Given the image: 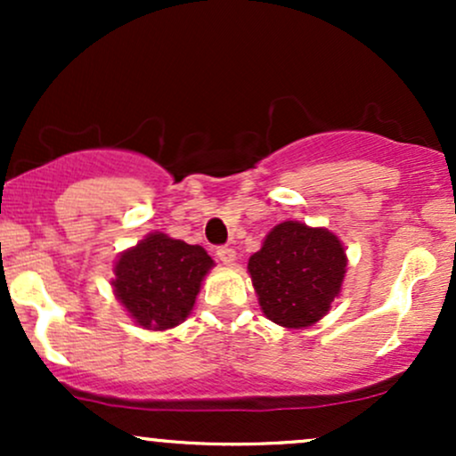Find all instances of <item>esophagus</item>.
I'll return each instance as SVG.
<instances>
[{"mask_svg": "<svg viewBox=\"0 0 456 456\" xmlns=\"http://www.w3.org/2000/svg\"><path fill=\"white\" fill-rule=\"evenodd\" d=\"M216 255L224 265H233L235 264V250L232 248V246H221V248H216Z\"/></svg>", "mask_w": 456, "mask_h": 456, "instance_id": "obj_1", "label": "esophagus"}]
</instances>
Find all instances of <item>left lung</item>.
Instances as JSON below:
<instances>
[{
    "mask_svg": "<svg viewBox=\"0 0 456 456\" xmlns=\"http://www.w3.org/2000/svg\"><path fill=\"white\" fill-rule=\"evenodd\" d=\"M347 255L341 240L322 227L285 221L265 235L248 259L259 306L282 328H308L341 294Z\"/></svg>",
    "mask_w": 456,
    "mask_h": 456,
    "instance_id": "1",
    "label": "left lung"
}]
</instances>
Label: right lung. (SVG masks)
Listing matches in <instances>:
<instances>
[{"mask_svg": "<svg viewBox=\"0 0 456 456\" xmlns=\"http://www.w3.org/2000/svg\"><path fill=\"white\" fill-rule=\"evenodd\" d=\"M212 265L201 246L154 232L119 255L111 285L134 323L145 330H169L191 315Z\"/></svg>", "mask_w": 456, "mask_h": 456, "instance_id": "1", "label": "right lung"}]
</instances>
